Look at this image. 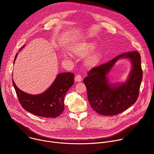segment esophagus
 Here are the masks:
<instances>
[{"mask_svg":"<svg viewBox=\"0 0 154 154\" xmlns=\"http://www.w3.org/2000/svg\"><path fill=\"white\" fill-rule=\"evenodd\" d=\"M82 77L81 75H75V82H80V81H82Z\"/></svg>","mask_w":154,"mask_h":154,"instance_id":"1","label":"esophagus"}]
</instances>
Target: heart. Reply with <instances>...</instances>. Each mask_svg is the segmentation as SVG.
Here are the masks:
<instances>
[{
	"label": "heart",
	"instance_id": "b5f03b06",
	"mask_svg": "<svg viewBox=\"0 0 154 154\" xmlns=\"http://www.w3.org/2000/svg\"><path fill=\"white\" fill-rule=\"evenodd\" d=\"M95 44L93 42H83L77 43L73 48V52L79 55H84L92 52L95 48ZM101 57L100 54L98 52H95L92 54L86 60V63L89 66H95Z\"/></svg>",
	"mask_w": 154,
	"mask_h": 154
}]
</instances>
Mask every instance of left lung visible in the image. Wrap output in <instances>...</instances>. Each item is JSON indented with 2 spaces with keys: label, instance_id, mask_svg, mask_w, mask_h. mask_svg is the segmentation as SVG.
I'll return each mask as SVG.
<instances>
[{
  "label": "left lung",
  "instance_id": "1",
  "mask_svg": "<svg viewBox=\"0 0 154 154\" xmlns=\"http://www.w3.org/2000/svg\"><path fill=\"white\" fill-rule=\"evenodd\" d=\"M121 58L131 60V72L125 83L111 86L106 75ZM142 77L140 55L137 51L122 54L106 63L92 68L84 79L91 107L103 116H115L124 112L138 99Z\"/></svg>",
  "mask_w": 154,
  "mask_h": 154
}]
</instances>
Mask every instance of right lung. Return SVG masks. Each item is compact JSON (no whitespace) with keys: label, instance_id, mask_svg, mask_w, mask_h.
Here are the masks:
<instances>
[{"label":"right lung","instance_id":"1","mask_svg":"<svg viewBox=\"0 0 154 154\" xmlns=\"http://www.w3.org/2000/svg\"><path fill=\"white\" fill-rule=\"evenodd\" d=\"M17 56V54L15 55L14 62ZM74 77L73 73H61L57 75L54 83L46 91L38 95H31L22 91L16 86L13 79L12 83L19 101L24 109L37 116L55 118L64 110L65 95L74 84Z\"/></svg>","mask_w":154,"mask_h":154}]
</instances>
